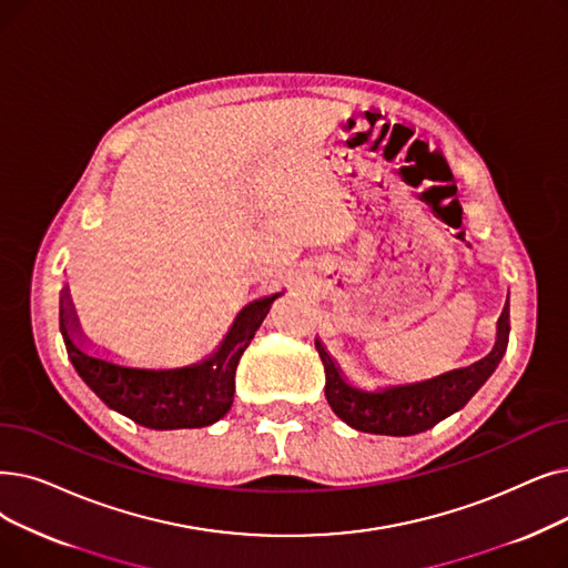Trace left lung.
I'll list each match as a JSON object with an SVG mask.
<instances>
[{"instance_id":"left-lung-1","label":"left lung","mask_w":568,"mask_h":568,"mask_svg":"<svg viewBox=\"0 0 568 568\" xmlns=\"http://www.w3.org/2000/svg\"><path fill=\"white\" fill-rule=\"evenodd\" d=\"M508 306L504 308L497 325V343L480 362L455 368L432 381L413 385H394L378 392H366L343 378L341 368L325 351V345L315 341L320 359L325 364V397L332 410L345 425L366 434L385 436H413L432 429L448 415L466 406V402L495 374L506 345H508Z\"/></svg>"}]
</instances>
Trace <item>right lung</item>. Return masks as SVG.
Masks as SVG:
<instances>
[{
    "instance_id": "right-lung-1",
    "label": "right lung",
    "mask_w": 568,
    "mask_h": 568,
    "mask_svg": "<svg viewBox=\"0 0 568 568\" xmlns=\"http://www.w3.org/2000/svg\"><path fill=\"white\" fill-rule=\"evenodd\" d=\"M276 297L251 302L209 359L181 368H136L90 355L67 287L60 297V332L73 368L109 408L148 429H196L217 423L232 408L239 359Z\"/></svg>"
}]
</instances>
